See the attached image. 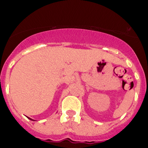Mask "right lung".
<instances>
[{
	"mask_svg": "<svg viewBox=\"0 0 148 148\" xmlns=\"http://www.w3.org/2000/svg\"><path fill=\"white\" fill-rule=\"evenodd\" d=\"M28 118H29V117H28ZM29 119H30V120H32V121H34V120H33V119H31V118H29Z\"/></svg>",
	"mask_w": 148,
	"mask_h": 148,
	"instance_id": "obj_1",
	"label": "right lung"
}]
</instances>
